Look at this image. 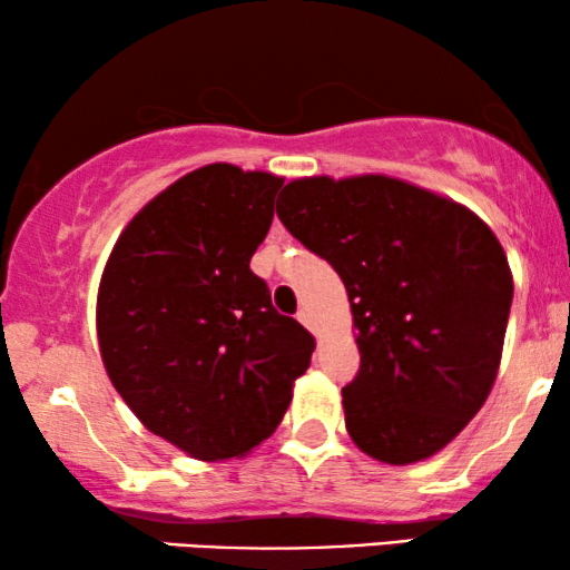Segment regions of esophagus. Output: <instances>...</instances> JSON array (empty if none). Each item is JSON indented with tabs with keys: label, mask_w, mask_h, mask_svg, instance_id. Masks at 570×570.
Instances as JSON below:
<instances>
[{
	"label": "esophagus",
	"mask_w": 570,
	"mask_h": 570,
	"mask_svg": "<svg viewBox=\"0 0 570 570\" xmlns=\"http://www.w3.org/2000/svg\"><path fill=\"white\" fill-rule=\"evenodd\" d=\"M296 320H299L302 325H307V327H312V315H309V309L307 307H302L299 312H296Z\"/></svg>",
	"instance_id": "esophagus-1"
}]
</instances>
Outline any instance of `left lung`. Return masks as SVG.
I'll list each match as a JSON object with an SVG mask.
<instances>
[{
    "instance_id": "1",
    "label": "left lung",
    "mask_w": 570,
    "mask_h": 570,
    "mask_svg": "<svg viewBox=\"0 0 570 570\" xmlns=\"http://www.w3.org/2000/svg\"><path fill=\"white\" fill-rule=\"evenodd\" d=\"M276 214L348 292L362 354L343 387L348 436L384 464L442 452L501 366L514 276L499 237L468 206L390 175L296 178Z\"/></svg>"
}]
</instances>
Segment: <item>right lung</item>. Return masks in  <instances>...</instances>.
<instances>
[{
  "label": "right lung",
  "mask_w": 570,
  "mask_h": 570,
  "mask_svg": "<svg viewBox=\"0 0 570 570\" xmlns=\"http://www.w3.org/2000/svg\"><path fill=\"white\" fill-rule=\"evenodd\" d=\"M284 178L204 165L126 224L100 276L102 366L151 434L222 462L274 434L315 338L278 315L250 258Z\"/></svg>",
  "instance_id": "add662e5"
}]
</instances>
